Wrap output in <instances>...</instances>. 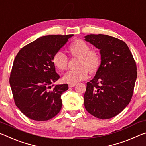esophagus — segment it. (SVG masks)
I'll list each match as a JSON object with an SVG mask.
<instances>
[{"instance_id":"obj_1","label":"esophagus","mask_w":146,"mask_h":146,"mask_svg":"<svg viewBox=\"0 0 146 146\" xmlns=\"http://www.w3.org/2000/svg\"><path fill=\"white\" fill-rule=\"evenodd\" d=\"M76 85V83H68V87H73Z\"/></svg>"}]
</instances>
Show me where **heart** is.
<instances>
[{
	"mask_svg": "<svg viewBox=\"0 0 146 146\" xmlns=\"http://www.w3.org/2000/svg\"><path fill=\"white\" fill-rule=\"evenodd\" d=\"M70 50L74 56L80 57L77 70H70L63 76V80L68 83H76L88 77L89 71L94 72L100 64V55L94 50H89L87 42L82 39H78L70 46ZM53 63L60 71L67 68L68 57L62 50L57 51L54 55Z\"/></svg>",
	"mask_w": 146,
	"mask_h": 146,
	"instance_id": "heart-1",
	"label": "heart"
}]
</instances>
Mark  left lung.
Segmentation results:
<instances>
[{
	"instance_id": "1",
	"label": "left lung",
	"mask_w": 146,
	"mask_h": 146,
	"mask_svg": "<svg viewBox=\"0 0 146 146\" xmlns=\"http://www.w3.org/2000/svg\"><path fill=\"white\" fill-rule=\"evenodd\" d=\"M85 40L100 50L101 63L95 76L87 83L84 105L96 118L118 115L132 98L137 78V65L125 42L104 34H90Z\"/></svg>"
}]
</instances>
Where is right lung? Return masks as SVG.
Here are the masks:
<instances>
[{
    "mask_svg": "<svg viewBox=\"0 0 146 146\" xmlns=\"http://www.w3.org/2000/svg\"><path fill=\"white\" fill-rule=\"evenodd\" d=\"M73 35L39 37L24 46L17 54L9 84L15 105L28 118L46 121L61 111V96L68 87L63 84L52 87V83L59 78L53 57Z\"/></svg>",
    "mask_w": 146,
    "mask_h": 146,
    "instance_id": "obj_1",
    "label": "right lung"
}]
</instances>
